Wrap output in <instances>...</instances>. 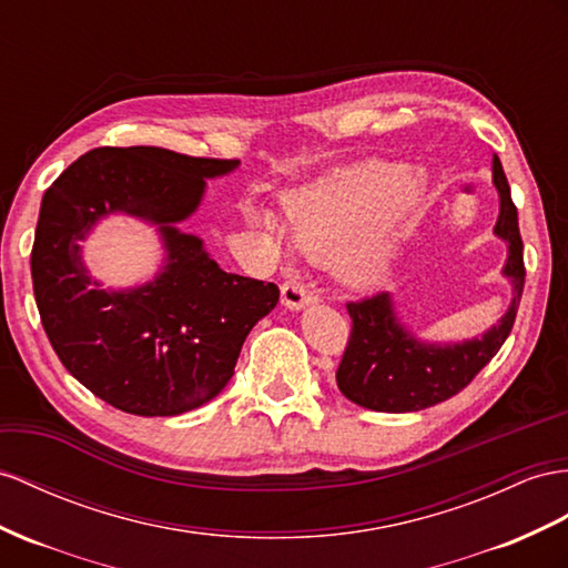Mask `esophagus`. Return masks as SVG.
I'll use <instances>...</instances> for the list:
<instances>
[{
    "instance_id": "obj_1",
    "label": "esophagus",
    "mask_w": 568,
    "mask_h": 568,
    "mask_svg": "<svg viewBox=\"0 0 568 568\" xmlns=\"http://www.w3.org/2000/svg\"><path fill=\"white\" fill-rule=\"evenodd\" d=\"M281 295H283V297H281L283 304H285V307H290V310H302V307H307V304H314V302H316V295L312 293V290H307V287H304L302 283H297V281L283 283Z\"/></svg>"
}]
</instances>
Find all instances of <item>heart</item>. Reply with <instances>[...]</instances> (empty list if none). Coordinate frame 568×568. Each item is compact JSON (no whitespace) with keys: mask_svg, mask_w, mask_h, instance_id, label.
Returning a JSON list of instances; mask_svg holds the SVG:
<instances>
[{"mask_svg":"<svg viewBox=\"0 0 568 568\" xmlns=\"http://www.w3.org/2000/svg\"><path fill=\"white\" fill-rule=\"evenodd\" d=\"M417 180L400 163H362L328 174L283 199L287 223L266 209L246 221L275 252L333 264L341 281L374 287L394 254L396 227L417 203Z\"/></svg>","mask_w":568,"mask_h":568,"instance_id":"b5f03b06","label":"heart"}]
</instances>
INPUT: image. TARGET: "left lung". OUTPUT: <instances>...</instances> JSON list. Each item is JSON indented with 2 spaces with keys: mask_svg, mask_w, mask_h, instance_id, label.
<instances>
[{
  "mask_svg": "<svg viewBox=\"0 0 568 568\" xmlns=\"http://www.w3.org/2000/svg\"><path fill=\"white\" fill-rule=\"evenodd\" d=\"M491 180L499 192V217L494 235L508 244L504 275L514 285L511 307L497 326L479 338L463 343H423L405 331L394 310V297L379 293L359 302H347L353 318L343 359L336 372L341 394L362 408L376 413H415L448 400L468 386L477 372L499 353L514 328L526 285L518 211L511 201L501 160H491Z\"/></svg>",
  "mask_w": 568,
  "mask_h": 568,
  "instance_id": "left-lung-1",
  "label": "left lung"
}]
</instances>
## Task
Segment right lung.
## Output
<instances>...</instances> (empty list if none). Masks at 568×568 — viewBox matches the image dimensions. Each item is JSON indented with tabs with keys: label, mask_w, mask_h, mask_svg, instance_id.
Instances as JSON below:
<instances>
[{
	"label": "right lung",
	"mask_w": 568,
	"mask_h": 568,
	"mask_svg": "<svg viewBox=\"0 0 568 568\" xmlns=\"http://www.w3.org/2000/svg\"><path fill=\"white\" fill-rule=\"evenodd\" d=\"M237 165L105 145L71 163L42 196L31 252L40 322L67 372L112 408L170 417L215 398L244 338L278 304V285L223 271L178 227L199 209L206 180ZM110 212L159 225L169 256L155 282L105 291L90 278L78 242Z\"/></svg>",
	"instance_id": "right-lung-1"
}]
</instances>
